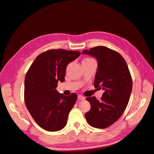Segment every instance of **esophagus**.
<instances>
[{"label":"esophagus","instance_id":"1","mask_svg":"<svg viewBox=\"0 0 154 154\" xmlns=\"http://www.w3.org/2000/svg\"><path fill=\"white\" fill-rule=\"evenodd\" d=\"M78 99L80 100H83L85 99V97L82 96V95H78Z\"/></svg>","mask_w":154,"mask_h":154}]
</instances>
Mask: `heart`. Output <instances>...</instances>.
<instances>
[{
	"label": "heart",
	"instance_id": "heart-1",
	"mask_svg": "<svg viewBox=\"0 0 154 154\" xmlns=\"http://www.w3.org/2000/svg\"><path fill=\"white\" fill-rule=\"evenodd\" d=\"M95 60H93L91 58H85L82 60V63H91L92 62H94Z\"/></svg>",
	"mask_w": 154,
	"mask_h": 154
}]
</instances>
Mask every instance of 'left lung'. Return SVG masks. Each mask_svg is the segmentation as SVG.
I'll use <instances>...</instances> for the list:
<instances>
[{
	"instance_id": "obj_1",
	"label": "left lung",
	"mask_w": 154,
	"mask_h": 154,
	"mask_svg": "<svg viewBox=\"0 0 154 154\" xmlns=\"http://www.w3.org/2000/svg\"><path fill=\"white\" fill-rule=\"evenodd\" d=\"M82 53L97 59L94 86L105 91L100 100L94 96L87 97L91 109L85 118L92 127L105 128L114 124L127 108L132 89L131 74L123 57L114 50L97 46Z\"/></svg>"
}]
</instances>
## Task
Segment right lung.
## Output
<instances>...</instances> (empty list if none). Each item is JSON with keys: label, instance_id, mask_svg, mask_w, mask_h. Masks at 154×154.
I'll return each instance as SVG.
<instances>
[{"label": "right lung", "instance_id": "add662e5", "mask_svg": "<svg viewBox=\"0 0 154 154\" xmlns=\"http://www.w3.org/2000/svg\"><path fill=\"white\" fill-rule=\"evenodd\" d=\"M81 53L66 49H49L40 54L27 71L24 82V101L30 114L41 128L58 131L67 122L75 104V93L64 96L56 88L65 81L67 65Z\"/></svg>", "mask_w": 154, "mask_h": 154}]
</instances>
